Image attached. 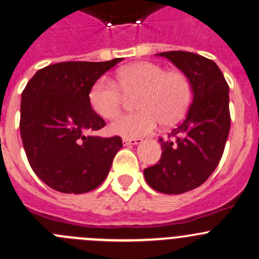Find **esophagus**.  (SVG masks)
Returning <instances> with one entry per match:
<instances>
[{
    "mask_svg": "<svg viewBox=\"0 0 259 259\" xmlns=\"http://www.w3.org/2000/svg\"><path fill=\"white\" fill-rule=\"evenodd\" d=\"M123 143L126 146H135V145H138V143L142 142V140L141 138H123Z\"/></svg>",
    "mask_w": 259,
    "mask_h": 259,
    "instance_id": "esophagus-1",
    "label": "esophagus"
}]
</instances>
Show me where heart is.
<instances>
[{"mask_svg": "<svg viewBox=\"0 0 259 259\" xmlns=\"http://www.w3.org/2000/svg\"><path fill=\"white\" fill-rule=\"evenodd\" d=\"M117 81L118 84L108 77H100L89 93L92 110L111 119L121 111L123 93L140 92L136 98L138 112L113 119L108 126L112 135L136 138L153 132L159 122L172 126L183 118L191 105L188 77L181 71H167L158 63L141 61L124 66L117 73Z\"/></svg>", "mask_w": 259, "mask_h": 259, "instance_id": "b5f03b06", "label": "heart"}]
</instances>
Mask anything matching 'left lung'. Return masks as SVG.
<instances>
[{
    "label": "left lung",
    "mask_w": 259,
    "mask_h": 259,
    "mask_svg": "<svg viewBox=\"0 0 259 259\" xmlns=\"http://www.w3.org/2000/svg\"><path fill=\"white\" fill-rule=\"evenodd\" d=\"M156 56L166 57L188 77L193 98L187 116L168 140H158V163L143 173L154 191L181 194L206 182L222 158L231 128L229 87L220 67L203 56L185 51Z\"/></svg>",
    "instance_id": "obj_1"
}]
</instances>
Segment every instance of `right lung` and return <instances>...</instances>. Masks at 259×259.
<instances>
[{
    "mask_svg": "<svg viewBox=\"0 0 259 259\" xmlns=\"http://www.w3.org/2000/svg\"><path fill=\"white\" fill-rule=\"evenodd\" d=\"M121 61L55 63L37 71L23 90V148L37 177L55 191L86 193L107 177L122 140L91 135L106 123L91 108L89 93Z\"/></svg>",
    "mask_w": 259,
    "mask_h": 259,
    "instance_id": "1",
    "label": "right lung"
}]
</instances>
